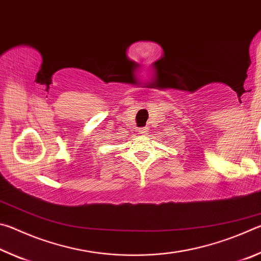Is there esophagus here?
<instances>
[{
	"instance_id": "obj_1",
	"label": "esophagus",
	"mask_w": 261,
	"mask_h": 261,
	"mask_svg": "<svg viewBox=\"0 0 261 261\" xmlns=\"http://www.w3.org/2000/svg\"><path fill=\"white\" fill-rule=\"evenodd\" d=\"M147 131H148V127H140V129L138 130V134L139 135H145Z\"/></svg>"
}]
</instances>
